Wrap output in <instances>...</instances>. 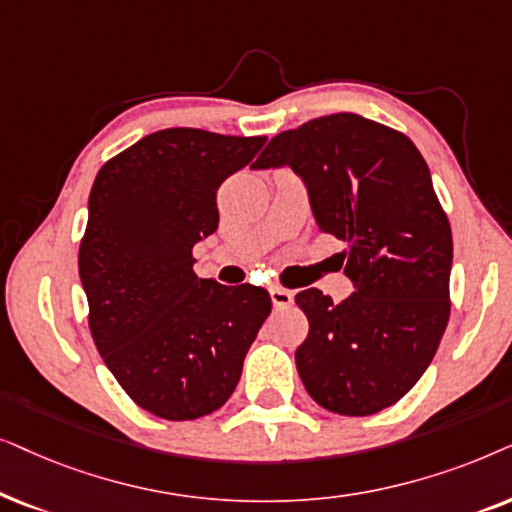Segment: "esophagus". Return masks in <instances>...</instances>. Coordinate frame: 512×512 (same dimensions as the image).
<instances>
[{
	"mask_svg": "<svg viewBox=\"0 0 512 512\" xmlns=\"http://www.w3.org/2000/svg\"><path fill=\"white\" fill-rule=\"evenodd\" d=\"M269 295H271V302H274L276 309H285V306H290L292 299H295V295L285 288H271Z\"/></svg>",
	"mask_w": 512,
	"mask_h": 512,
	"instance_id": "1",
	"label": "esophagus"
}]
</instances>
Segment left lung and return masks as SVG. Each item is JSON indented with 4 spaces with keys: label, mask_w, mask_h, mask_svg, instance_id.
I'll return each mask as SVG.
<instances>
[{
    "label": "left lung",
    "mask_w": 512,
    "mask_h": 512,
    "mask_svg": "<svg viewBox=\"0 0 512 512\" xmlns=\"http://www.w3.org/2000/svg\"><path fill=\"white\" fill-rule=\"evenodd\" d=\"M255 170L302 177L323 234L346 243L342 304L318 288L295 297L309 337L297 372L325 410L367 417L421 379L449 320L452 229L431 170L407 135L358 114H330L271 138Z\"/></svg>",
    "instance_id": "obj_1"
}]
</instances>
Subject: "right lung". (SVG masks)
<instances>
[{"label":"right lung","instance_id":"right-lung-1","mask_svg":"<svg viewBox=\"0 0 512 512\" xmlns=\"http://www.w3.org/2000/svg\"><path fill=\"white\" fill-rule=\"evenodd\" d=\"M267 138L166 128L109 159L88 196L79 278L109 372L168 421L220 410L271 313L257 285L194 274L192 248L217 229V189Z\"/></svg>","mask_w":512,"mask_h":512}]
</instances>
